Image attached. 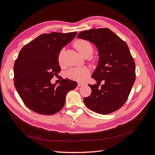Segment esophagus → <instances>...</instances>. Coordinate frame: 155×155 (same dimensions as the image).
Masks as SVG:
<instances>
[{"label": "esophagus", "instance_id": "obj_1", "mask_svg": "<svg viewBox=\"0 0 155 155\" xmlns=\"http://www.w3.org/2000/svg\"><path fill=\"white\" fill-rule=\"evenodd\" d=\"M83 85H84V84H83V83H78V87H81V86H83Z\"/></svg>", "mask_w": 155, "mask_h": 155}]
</instances>
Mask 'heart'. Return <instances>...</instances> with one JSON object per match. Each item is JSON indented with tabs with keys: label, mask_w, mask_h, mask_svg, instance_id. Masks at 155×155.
I'll use <instances>...</instances> for the list:
<instances>
[{
	"label": "heart",
	"mask_w": 155,
	"mask_h": 155,
	"mask_svg": "<svg viewBox=\"0 0 155 155\" xmlns=\"http://www.w3.org/2000/svg\"><path fill=\"white\" fill-rule=\"evenodd\" d=\"M74 47L81 55L84 57L87 55H91L93 52L92 45L88 41L79 40L74 43ZM64 49H62L58 54V62L61 64L62 62V55ZM90 75V70L86 66H78L71 68L68 72V76L77 81H84Z\"/></svg>",
	"instance_id": "1"
}]
</instances>
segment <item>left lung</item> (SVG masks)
I'll list each match as a JSON object with an SVG mask.
<instances>
[{
  "mask_svg": "<svg viewBox=\"0 0 155 155\" xmlns=\"http://www.w3.org/2000/svg\"><path fill=\"white\" fill-rule=\"evenodd\" d=\"M77 38L93 44L98 53V64L92 75L97 85H89L92 93L83 102L100 114L117 111L127 101L136 79L135 62L127 44L109 28L82 31ZM102 81L104 84L98 88Z\"/></svg>",
  "mask_w": 155,
  "mask_h": 155,
  "instance_id": "8db88e82",
  "label": "left lung"
}]
</instances>
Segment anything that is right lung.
I'll use <instances>...</instances> for the list:
<instances>
[{"label": "right lung", "instance_id": "obj_1", "mask_svg": "<svg viewBox=\"0 0 155 155\" xmlns=\"http://www.w3.org/2000/svg\"><path fill=\"white\" fill-rule=\"evenodd\" d=\"M76 35L77 32L41 35L20 51L14 66V85L32 111L41 115L56 114L64 107L68 92L77 87V82L68 79H62L58 85L51 83L61 71L58 54Z\"/></svg>", "mask_w": 155, "mask_h": 155}]
</instances>
